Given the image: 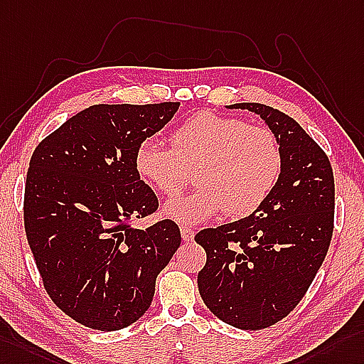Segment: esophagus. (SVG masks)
I'll use <instances>...</instances> for the list:
<instances>
[{"mask_svg": "<svg viewBox=\"0 0 364 364\" xmlns=\"http://www.w3.org/2000/svg\"><path fill=\"white\" fill-rule=\"evenodd\" d=\"M181 235H182V239H183V241L191 242L193 239H194V230H193V228H190V227H185V225H182V227H181Z\"/></svg>", "mask_w": 364, "mask_h": 364, "instance_id": "esophagus-1", "label": "esophagus"}]
</instances>
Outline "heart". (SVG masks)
<instances>
[{
  "label": "heart",
  "mask_w": 364,
  "mask_h": 364,
  "mask_svg": "<svg viewBox=\"0 0 364 364\" xmlns=\"http://www.w3.org/2000/svg\"><path fill=\"white\" fill-rule=\"evenodd\" d=\"M281 148L265 127L202 111L171 134V149L153 139L140 141L134 166L141 181L164 196H176L196 176L198 190L170 200L164 213L177 224L196 225L219 213L250 216L267 200L281 173Z\"/></svg>",
  "instance_id": "b5f03b06"
}]
</instances>
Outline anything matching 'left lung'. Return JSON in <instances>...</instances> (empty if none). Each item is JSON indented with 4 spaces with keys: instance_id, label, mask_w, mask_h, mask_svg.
<instances>
[{
    "instance_id": "left-lung-1",
    "label": "left lung",
    "mask_w": 364,
    "mask_h": 364,
    "mask_svg": "<svg viewBox=\"0 0 364 364\" xmlns=\"http://www.w3.org/2000/svg\"><path fill=\"white\" fill-rule=\"evenodd\" d=\"M227 108L264 120L278 139L281 173L250 216L194 237L207 253L198 287L220 321L258 331L287 316L321 267L333 232V173L323 149L284 112L261 103Z\"/></svg>"
}]
</instances>
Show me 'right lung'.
<instances>
[{
	"mask_svg": "<svg viewBox=\"0 0 364 364\" xmlns=\"http://www.w3.org/2000/svg\"><path fill=\"white\" fill-rule=\"evenodd\" d=\"M179 105L90 106L32 154L24 190L31 250L52 301L91 329L136 323L151 306L157 274L181 245L170 219L132 227L159 207L136 171V149Z\"/></svg>",
	"mask_w": 364,
	"mask_h": 364,
	"instance_id": "right-lung-1",
	"label": "right lung"
}]
</instances>
